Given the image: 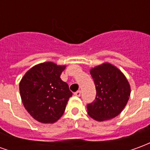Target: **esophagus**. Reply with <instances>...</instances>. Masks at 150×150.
<instances>
[{
    "label": "esophagus",
    "instance_id": "34e87169",
    "mask_svg": "<svg viewBox=\"0 0 150 150\" xmlns=\"http://www.w3.org/2000/svg\"><path fill=\"white\" fill-rule=\"evenodd\" d=\"M75 96H80V95H81V91H75V93H74Z\"/></svg>",
    "mask_w": 150,
    "mask_h": 150
}]
</instances>
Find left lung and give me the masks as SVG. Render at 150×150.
I'll return each mask as SVG.
<instances>
[{
	"label": "left lung",
	"mask_w": 150,
	"mask_h": 150,
	"mask_svg": "<svg viewBox=\"0 0 150 150\" xmlns=\"http://www.w3.org/2000/svg\"><path fill=\"white\" fill-rule=\"evenodd\" d=\"M90 74L96 85V96L87 105L88 114L97 121L117 116L125 107L131 92L125 75L108 62L91 68Z\"/></svg>",
	"instance_id": "1"
}]
</instances>
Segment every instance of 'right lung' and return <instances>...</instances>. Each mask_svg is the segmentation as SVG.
<instances>
[{
    "label": "right lung",
    "instance_id": "right-lung-1",
    "mask_svg": "<svg viewBox=\"0 0 150 150\" xmlns=\"http://www.w3.org/2000/svg\"><path fill=\"white\" fill-rule=\"evenodd\" d=\"M65 65L46 62L28 71L19 83L22 104L34 119L44 124L56 122L62 116L72 92L60 78Z\"/></svg>",
    "mask_w": 150,
    "mask_h": 150
}]
</instances>
